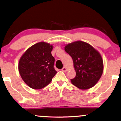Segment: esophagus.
<instances>
[{
  "label": "esophagus",
  "mask_w": 121,
  "mask_h": 121,
  "mask_svg": "<svg viewBox=\"0 0 121 121\" xmlns=\"http://www.w3.org/2000/svg\"><path fill=\"white\" fill-rule=\"evenodd\" d=\"M62 71H63V72H65L67 71V68H65V67H63V68L62 69Z\"/></svg>",
  "instance_id": "obj_1"
}]
</instances>
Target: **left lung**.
I'll return each instance as SVG.
<instances>
[{"label":"left lung","instance_id":"1","mask_svg":"<svg viewBox=\"0 0 121 121\" xmlns=\"http://www.w3.org/2000/svg\"><path fill=\"white\" fill-rule=\"evenodd\" d=\"M64 50L72 58L76 72V77L70 79L72 84L81 89L93 87L103 73V62L99 53L82 41L69 44Z\"/></svg>","mask_w":121,"mask_h":121}]
</instances>
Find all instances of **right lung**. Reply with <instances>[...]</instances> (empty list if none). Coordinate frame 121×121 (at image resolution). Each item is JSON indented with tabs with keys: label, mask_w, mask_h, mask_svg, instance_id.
<instances>
[{
	"label": "right lung",
	"mask_w": 121,
	"mask_h": 121,
	"mask_svg": "<svg viewBox=\"0 0 121 121\" xmlns=\"http://www.w3.org/2000/svg\"><path fill=\"white\" fill-rule=\"evenodd\" d=\"M53 46L39 42L32 45L22 56L18 69L21 77L29 87L39 89L51 83L57 72L55 59L51 54Z\"/></svg>",
	"instance_id": "obj_1"
}]
</instances>
